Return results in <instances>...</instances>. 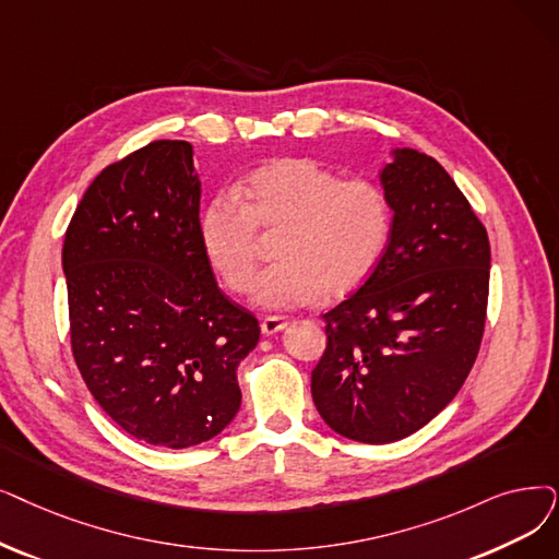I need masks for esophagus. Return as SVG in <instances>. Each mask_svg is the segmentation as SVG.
<instances>
[{"label":"esophagus","instance_id":"1","mask_svg":"<svg viewBox=\"0 0 559 559\" xmlns=\"http://www.w3.org/2000/svg\"><path fill=\"white\" fill-rule=\"evenodd\" d=\"M285 326H287V320H285V318H278V314H272V318L262 320V324H260V329H262L264 335H276V333L283 331Z\"/></svg>","mask_w":559,"mask_h":559}]
</instances>
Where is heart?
Returning a JSON list of instances; mask_svg holds the SVG:
<instances>
[{
  "label": "heart",
  "instance_id": "1",
  "mask_svg": "<svg viewBox=\"0 0 559 559\" xmlns=\"http://www.w3.org/2000/svg\"><path fill=\"white\" fill-rule=\"evenodd\" d=\"M388 193L368 178H340L306 157H287L253 171L237 199H214L199 222L203 253L235 295H247L260 262V233L276 235L281 264L255 287L262 310H297L343 299L366 283L391 239Z\"/></svg>",
  "mask_w": 559,
  "mask_h": 559
}]
</instances>
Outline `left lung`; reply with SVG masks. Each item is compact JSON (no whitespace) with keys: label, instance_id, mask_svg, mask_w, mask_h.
Segmentation results:
<instances>
[{"label":"left lung","instance_id":"obj_1","mask_svg":"<svg viewBox=\"0 0 559 559\" xmlns=\"http://www.w3.org/2000/svg\"><path fill=\"white\" fill-rule=\"evenodd\" d=\"M393 228L374 274L324 312L310 391L322 420L358 443H393L454 400L477 358L491 247L433 157L402 148L381 171Z\"/></svg>","mask_w":559,"mask_h":559}]
</instances>
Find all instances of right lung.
Listing matches in <instances>:
<instances>
[{
  "label": "right lung",
  "mask_w": 559,
  "mask_h": 559,
  "mask_svg": "<svg viewBox=\"0 0 559 559\" xmlns=\"http://www.w3.org/2000/svg\"><path fill=\"white\" fill-rule=\"evenodd\" d=\"M201 180L187 141L109 164L68 224L70 349L93 400L136 441L182 450L237 416V366L255 314L226 297L199 239Z\"/></svg>",
  "instance_id": "1"
}]
</instances>
